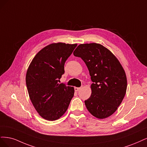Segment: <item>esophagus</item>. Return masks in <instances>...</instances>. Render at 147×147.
<instances>
[{
    "label": "esophagus",
    "mask_w": 147,
    "mask_h": 147,
    "mask_svg": "<svg viewBox=\"0 0 147 147\" xmlns=\"http://www.w3.org/2000/svg\"><path fill=\"white\" fill-rule=\"evenodd\" d=\"M80 88H81V87H75L74 90H75V92H78L79 90H80Z\"/></svg>",
    "instance_id": "esophagus-1"
}]
</instances>
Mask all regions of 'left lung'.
Wrapping results in <instances>:
<instances>
[{
	"mask_svg": "<svg viewBox=\"0 0 147 147\" xmlns=\"http://www.w3.org/2000/svg\"><path fill=\"white\" fill-rule=\"evenodd\" d=\"M73 54L86 63L93 82L91 96L85 101L88 111L100 119L111 116L126 92L127 79L121 65L109 50L97 43L79 45Z\"/></svg>",
	"mask_w": 147,
	"mask_h": 147,
	"instance_id": "obj_1",
	"label": "left lung"
}]
</instances>
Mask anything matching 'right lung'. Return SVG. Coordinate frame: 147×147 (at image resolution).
I'll return each mask as SVG.
<instances>
[{"label":"right lung","instance_id":"add662e5","mask_svg":"<svg viewBox=\"0 0 147 147\" xmlns=\"http://www.w3.org/2000/svg\"><path fill=\"white\" fill-rule=\"evenodd\" d=\"M76 44L58 42L46 46L35 56L27 69L26 81L30 100L40 115L57 120L68 109L74 96L73 87L59 84L66 60Z\"/></svg>","mask_w":147,"mask_h":147}]
</instances>
